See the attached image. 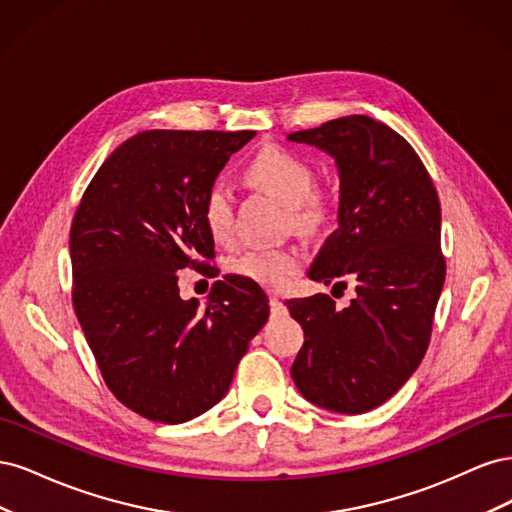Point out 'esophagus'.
I'll return each instance as SVG.
<instances>
[{
  "label": "esophagus",
  "instance_id": "1",
  "mask_svg": "<svg viewBox=\"0 0 512 512\" xmlns=\"http://www.w3.org/2000/svg\"><path fill=\"white\" fill-rule=\"evenodd\" d=\"M269 305H271V312H273V316H286V314H288L286 305H284L280 299H277V297H271Z\"/></svg>",
  "mask_w": 512,
  "mask_h": 512
}]
</instances>
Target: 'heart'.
<instances>
[{
    "label": "heart",
    "mask_w": 512,
    "mask_h": 512,
    "mask_svg": "<svg viewBox=\"0 0 512 512\" xmlns=\"http://www.w3.org/2000/svg\"><path fill=\"white\" fill-rule=\"evenodd\" d=\"M247 177L258 188L280 198L292 209L299 226L314 224L322 215L316 194V173L299 153L284 147H265L247 166ZM203 220L218 243L235 239V196L224 183H213L203 203ZM303 260L294 250H250L230 262L235 275L269 290H284L301 271Z\"/></svg>",
    "instance_id": "obj_1"
}]
</instances>
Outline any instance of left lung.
Masks as SVG:
<instances>
[{
	"instance_id": "1",
	"label": "left lung",
	"mask_w": 512,
	"mask_h": 512,
	"mask_svg": "<svg viewBox=\"0 0 512 512\" xmlns=\"http://www.w3.org/2000/svg\"><path fill=\"white\" fill-rule=\"evenodd\" d=\"M288 141L327 151L339 173L337 230L320 247L309 280L346 288L286 301L305 342L290 374L312 404L361 414L393 397L421 365L444 286L440 200L425 164L404 136L350 115Z\"/></svg>"
}]
</instances>
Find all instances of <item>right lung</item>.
<instances>
[{"label": "right lung", "mask_w": 512, "mask_h": 512, "mask_svg": "<svg viewBox=\"0 0 512 512\" xmlns=\"http://www.w3.org/2000/svg\"><path fill=\"white\" fill-rule=\"evenodd\" d=\"M254 136L136 134L104 160L74 213L76 318L108 389L149 421L177 425L218 404L269 318L267 294L239 275L215 282L205 309L183 301L177 284L185 267L215 275L203 203Z\"/></svg>", "instance_id": "obj_1"}]
</instances>
